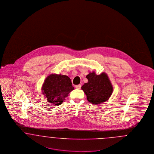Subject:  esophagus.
<instances>
[{
    "instance_id": "1",
    "label": "esophagus",
    "mask_w": 154,
    "mask_h": 154,
    "mask_svg": "<svg viewBox=\"0 0 154 154\" xmlns=\"http://www.w3.org/2000/svg\"><path fill=\"white\" fill-rule=\"evenodd\" d=\"M81 87V85L79 84V85H75V88L76 89H80Z\"/></svg>"
}]
</instances>
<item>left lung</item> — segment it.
<instances>
[{
	"instance_id": "obj_1",
	"label": "left lung",
	"mask_w": 154,
	"mask_h": 154,
	"mask_svg": "<svg viewBox=\"0 0 154 154\" xmlns=\"http://www.w3.org/2000/svg\"><path fill=\"white\" fill-rule=\"evenodd\" d=\"M87 83H85L81 89L83 90L89 102L101 104L109 100L112 94L113 87L107 74L97 75L94 72L86 76Z\"/></svg>"
}]
</instances>
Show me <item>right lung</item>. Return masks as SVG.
Segmentation results:
<instances>
[{"label": "right lung", "mask_w": 154, "mask_h": 154, "mask_svg": "<svg viewBox=\"0 0 154 154\" xmlns=\"http://www.w3.org/2000/svg\"><path fill=\"white\" fill-rule=\"evenodd\" d=\"M42 93L50 103L59 106L74 89L70 79L65 75L51 74L44 80Z\"/></svg>", "instance_id": "add662e5"}]
</instances>
